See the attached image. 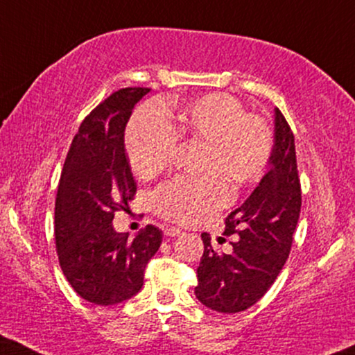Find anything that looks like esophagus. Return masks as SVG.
Instances as JSON below:
<instances>
[{"label": "esophagus", "instance_id": "obj_1", "mask_svg": "<svg viewBox=\"0 0 355 355\" xmlns=\"http://www.w3.org/2000/svg\"><path fill=\"white\" fill-rule=\"evenodd\" d=\"M164 234L167 237H178V236H182V230H178V227H173V226H168L164 230Z\"/></svg>", "mask_w": 355, "mask_h": 355}]
</instances>
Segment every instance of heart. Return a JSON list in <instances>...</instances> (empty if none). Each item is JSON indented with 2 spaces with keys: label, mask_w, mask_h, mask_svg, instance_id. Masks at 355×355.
Here are the masks:
<instances>
[{
  "label": "heart",
  "mask_w": 355,
  "mask_h": 355,
  "mask_svg": "<svg viewBox=\"0 0 355 355\" xmlns=\"http://www.w3.org/2000/svg\"><path fill=\"white\" fill-rule=\"evenodd\" d=\"M170 123L159 107H146L131 119L125 132L129 162L137 177L149 180L172 165L178 136L206 144L205 177L177 178L152 195L155 213L180 224H198L230 203L227 182L237 188L262 177L272 150L268 125L249 116L237 98L211 93L170 111Z\"/></svg>",
  "instance_id": "1"
}]
</instances>
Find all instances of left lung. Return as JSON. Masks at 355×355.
Here are the masks:
<instances>
[{
    "mask_svg": "<svg viewBox=\"0 0 355 355\" xmlns=\"http://www.w3.org/2000/svg\"><path fill=\"white\" fill-rule=\"evenodd\" d=\"M273 147L267 173L248 200L226 218L224 234H237L231 254L214 252L201 234V257L195 295L218 313H239L259 302L288 259L302 209L295 137L275 107Z\"/></svg>",
    "mask_w": 355,
    "mask_h": 355,
    "instance_id": "8db88e82",
    "label": "left lung"
}]
</instances>
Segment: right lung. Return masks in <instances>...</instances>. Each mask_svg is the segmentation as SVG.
Instances as JSON below:
<instances>
[{"label": "right lung", "instance_id": "right-lung-1", "mask_svg": "<svg viewBox=\"0 0 355 355\" xmlns=\"http://www.w3.org/2000/svg\"><path fill=\"white\" fill-rule=\"evenodd\" d=\"M149 88H123L80 125L67 154L55 200V245L62 272L89 303L110 306L144 285L147 262L162 231L147 224L134 239L113 227L114 213L129 209L136 193L124 147L125 124Z\"/></svg>", "mask_w": 355, "mask_h": 355}]
</instances>
